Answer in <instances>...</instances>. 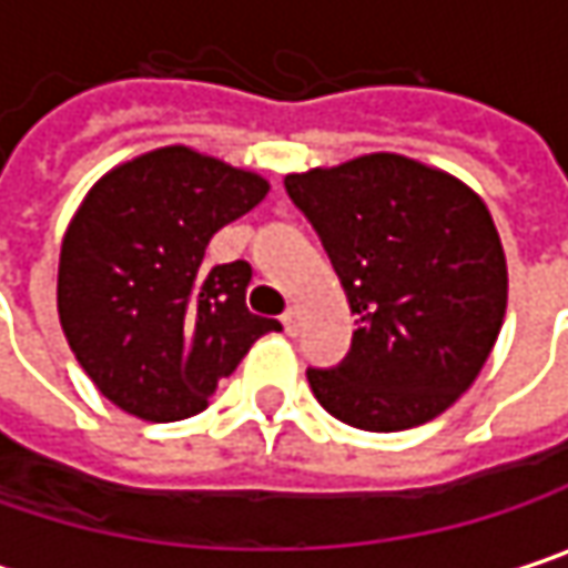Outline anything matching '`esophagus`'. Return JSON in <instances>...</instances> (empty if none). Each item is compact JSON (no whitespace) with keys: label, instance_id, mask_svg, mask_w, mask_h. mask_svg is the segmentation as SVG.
<instances>
[{"label":"esophagus","instance_id":"34e87169","mask_svg":"<svg viewBox=\"0 0 568 568\" xmlns=\"http://www.w3.org/2000/svg\"><path fill=\"white\" fill-rule=\"evenodd\" d=\"M298 322H302V315H298V308H288L283 315V328L285 335H298Z\"/></svg>","mask_w":568,"mask_h":568}]
</instances>
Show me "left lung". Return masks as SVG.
<instances>
[{
	"label": "left lung",
	"instance_id": "obj_1",
	"mask_svg": "<svg viewBox=\"0 0 568 568\" xmlns=\"http://www.w3.org/2000/svg\"><path fill=\"white\" fill-rule=\"evenodd\" d=\"M344 285L357 332L315 399L364 433L445 413L475 384L507 312V260L485 201L455 175L396 152L285 175Z\"/></svg>",
	"mask_w": 568,
	"mask_h": 568
}]
</instances>
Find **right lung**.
Here are the masks:
<instances>
[{
	"mask_svg": "<svg viewBox=\"0 0 568 568\" xmlns=\"http://www.w3.org/2000/svg\"><path fill=\"white\" fill-rule=\"evenodd\" d=\"M270 181L187 145L110 169L80 201L58 263L64 337L97 389L145 423L207 409L256 337L250 263L207 266L211 236L253 211Z\"/></svg>",
	"mask_w": 568,
	"mask_h": 568,
	"instance_id": "add662e5",
	"label": "right lung"
}]
</instances>
